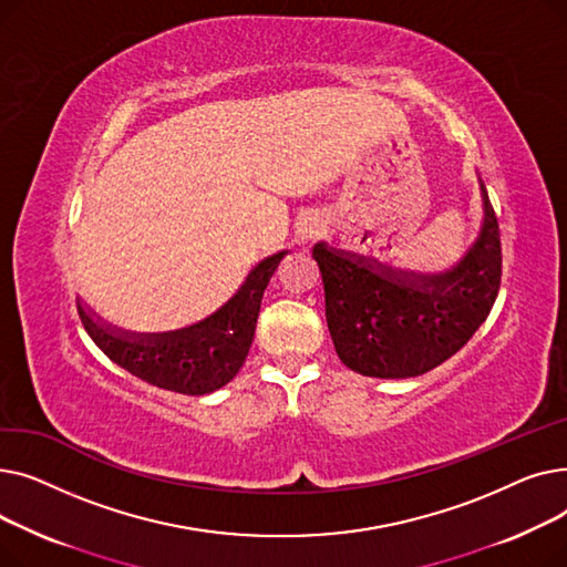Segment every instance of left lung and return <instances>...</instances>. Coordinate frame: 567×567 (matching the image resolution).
<instances>
[{
	"instance_id": "obj_1",
	"label": "left lung",
	"mask_w": 567,
	"mask_h": 567,
	"mask_svg": "<svg viewBox=\"0 0 567 567\" xmlns=\"http://www.w3.org/2000/svg\"><path fill=\"white\" fill-rule=\"evenodd\" d=\"M483 227L443 274H415L374 259L312 248L326 321L340 361L363 377H419L457 353L487 319L501 287V236L483 178Z\"/></svg>"
}]
</instances>
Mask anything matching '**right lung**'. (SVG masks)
Instances as JSON below:
<instances>
[{"instance_id":"add662e5","label":"right lung","mask_w":567,"mask_h":567,"mask_svg":"<svg viewBox=\"0 0 567 567\" xmlns=\"http://www.w3.org/2000/svg\"><path fill=\"white\" fill-rule=\"evenodd\" d=\"M287 250L261 259L231 299L188 329L169 333H128L103 323L78 299L84 331L112 363L137 379L182 395L223 389L246 363L264 289Z\"/></svg>"}]
</instances>
